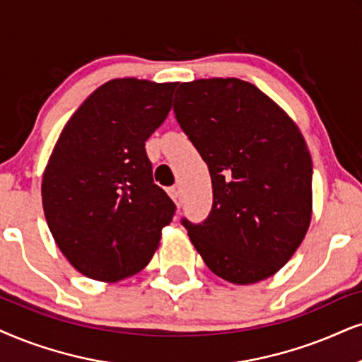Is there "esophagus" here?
<instances>
[{
  "label": "esophagus",
  "instance_id": "esophagus-1",
  "mask_svg": "<svg viewBox=\"0 0 362 362\" xmlns=\"http://www.w3.org/2000/svg\"><path fill=\"white\" fill-rule=\"evenodd\" d=\"M168 195L172 197V200H173V202H175L177 207H180V205H182L180 187H178V185H173V187H170V189H168Z\"/></svg>",
  "mask_w": 362,
  "mask_h": 362
}]
</instances>
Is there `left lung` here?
<instances>
[{"instance_id":"1","label":"left lung","mask_w":362,"mask_h":362,"mask_svg":"<svg viewBox=\"0 0 362 362\" xmlns=\"http://www.w3.org/2000/svg\"><path fill=\"white\" fill-rule=\"evenodd\" d=\"M173 112L209 165L214 205L182 221L215 276L249 286L289 262L313 218V158L296 122L239 78L180 83Z\"/></svg>"}]
</instances>
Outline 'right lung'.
<instances>
[{
  "label": "right lung",
  "mask_w": 362,
  "mask_h": 362,
  "mask_svg": "<svg viewBox=\"0 0 362 362\" xmlns=\"http://www.w3.org/2000/svg\"><path fill=\"white\" fill-rule=\"evenodd\" d=\"M177 83L115 78L63 127L41 180L58 249L83 276L118 282L158 249L175 204L153 184L145 141L165 122Z\"/></svg>",
  "instance_id": "1"
}]
</instances>
